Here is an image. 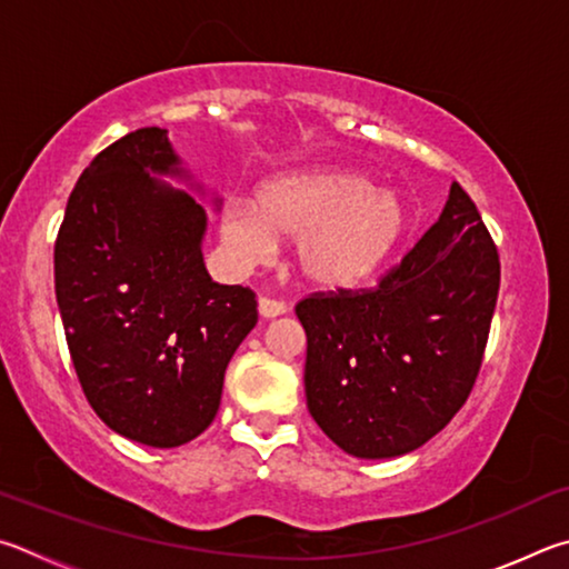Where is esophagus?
<instances>
[{"mask_svg":"<svg viewBox=\"0 0 569 569\" xmlns=\"http://www.w3.org/2000/svg\"><path fill=\"white\" fill-rule=\"evenodd\" d=\"M257 310H259V317H262V320H274V317L287 312V307L282 302L267 300V297H262V300H259V305H257Z\"/></svg>","mask_w":569,"mask_h":569,"instance_id":"1","label":"esophagus"}]
</instances>
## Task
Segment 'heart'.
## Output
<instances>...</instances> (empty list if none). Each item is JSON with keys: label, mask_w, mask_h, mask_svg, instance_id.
I'll list each match as a JSON object with an SVG mask.
<instances>
[{"label": "heart", "mask_w": 569, "mask_h": 569, "mask_svg": "<svg viewBox=\"0 0 569 569\" xmlns=\"http://www.w3.org/2000/svg\"><path fill=\"white\" fill-rule=\"evenodd\" d=\"M410 207L395 189L352 167L284 172L234 197L219 214V239L237 264L267 262L277 237L295 239V267L317 292L362 290L382 272L410 229Z\"/></svg>", "instance_id": "b5f03b06"}]
</instances>
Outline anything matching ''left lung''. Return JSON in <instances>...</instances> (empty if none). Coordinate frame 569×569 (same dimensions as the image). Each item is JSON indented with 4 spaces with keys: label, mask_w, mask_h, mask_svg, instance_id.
<instances>
[{
    "label": "left lung",
    "mask_w": 569,
    "mask_h": 569,
    "mask_svg": "<svg viewBox=\"0 0 569 569\" xmlns=\"http://www.w3.org/2000/svg\"><path fill=\"white\" fill-rule=\"evenodd\" d=\"M497 290V247L452 182L440 219L377 290L297 305L315 422L360 460H390L432 440L480 372Z\"/></svg>",
    "instance_id": "1"
}]
</instances>
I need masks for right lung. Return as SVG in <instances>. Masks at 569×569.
<instances>
[{
    "mask_svg": "<svg viewBox=\"0 0 569 569\" xmlns=\"http://www.w3.org/2000/svg\"><path fill=\"white\" fill-rule=\"evenodd\" d=\"M202 197L222 204L167 129H137L79 177L54 244L57 305L89 405L112 432L159 450L212 425L227 365L257 325L254 295L207 272Z\"/></svg>",
    "mask_w": 569,
    "mask_h": 569,
    "instance_id": "add662e5",
    "label": "right lung"
}]
</instances>
